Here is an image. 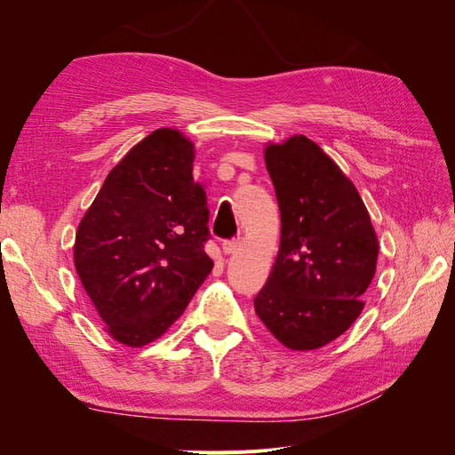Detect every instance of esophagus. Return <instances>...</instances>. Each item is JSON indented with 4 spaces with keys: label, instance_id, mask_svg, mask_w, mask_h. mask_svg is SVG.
Masks as SVG:
<instances>
[{
    "label": "esophagus",
    "instance_id": "esophagus-1",
    "mask_svg": "<svg viewBox=\"0 0 455 455\" xmlns=\"http://www.w3.org/2000/svg\"><path fill=\"white\" fill-rule=\"evenodd\" d=\"M239 246H241L239 241H224L222 251H224V254L229 256V254H235L239 251Z\"/></svg>",
    "mask_w": 455,
    "mask_h": 455
}]
</instances>
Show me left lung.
I'll use <instances>...</instances> for the list:
<instances>
[{"mask_svg": "<svg viewBox=\"0 0 455 455\" xmlns=\"http://www.w3.org/2000/svg\"><path fill=\"white\" fill-rule=\"evenodd\" d=\"M281 211V244L254 298L259 321L292 351L339 338L364 309L378 235L349 178L304 134L264 146Z\"/></svg>", "mask_w": 455, "mask_h": 455, "instance_id": "1", "label": "left lung"}]
</instances>
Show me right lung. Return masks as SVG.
<instances>
[{"label":"right lung","instance_id":"1","mask_svg":"<svg viewBox=\"0 0 455 455\" xmlns=\"http://www.w3.org/2000/svg\"><path fill=\"white\" fill-rule=\"evenodd\" d=\"M196 144L178 129L148 134L109 171L81 218L74 264L108 336L127 347L161 338L209 277L214 259Z\"/></svg>","mask_w":455,"mask_h":455}]
</instances>
